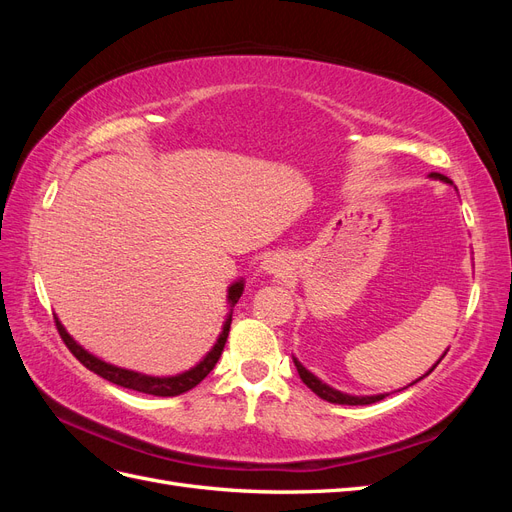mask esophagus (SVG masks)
I'll use <instances>...</instances> for the list:
<instances>
[{
    "label": "esophagus",
    "mask_w": 512,
    "mask_h": 512,
    "mask_svg": "<svg viewBox=\"0 0 512 512\" xmlns=\"http://www.w3.org/2000/svg\"><path fill=\"white\" fill-rule=\"evenodd\" d=\"M262 269H265L271 275H284V273H288V262H286L284 256L273 254L265 262H262Z\"/></svg>",
    "instance_id": "obj_1"
}]
</instances>
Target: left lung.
<instances>
[{
	"label": "left lung",
	"instance_id": "1",
	"mask_svg": "<svg viewBox=\"0 0 512 512\" xmlns=\"http://www.w3.org/2000/svg\"><path fill=\"white\" fill-rule=\"evenodd\" d=\"M431 177H436V179H442V181H446V183H451L448 181V177H444V175H440V173H431ZM446 354V352H444ZM444 359V356H442ZM440 359V361H442ZM438 361V363H440ZM436 363V365H438ZM294 365H297V371H299V376H301V380L309 386V389H312L320 399H324V401H329V404H339V406H369V404H376V401H380V399H384L386 395H371V397H352V395H346V393H339V391H335V389H331V386H327V384H322L314 374H309V371L294 359ZM436 365H433L429 371H433L436 369ZM427 371V374H429ZM425 374V376H427ZM423 376V378H425ZM421 380V378H418ZM416 380V382H418ZM414 384V382H412Z\"/></svg>",
	"mask_w": 512,
	"mask_h": 512
}]
</instances>
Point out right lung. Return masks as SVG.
I'll use <instances>...</instances> for the list:
<instances>
[{
	"mask_svg": "<svg viewBox=\"0 0 512 512\" xmlns=\"http://www.w3.org/2000/svg\"><path fill=\"white\" fill-rule=\"evenodd\" d=\"M243 294V282H237L232 284L228 288V303L230 307H235V303L239 301V297ZM230 322H232V312L228 314L226 318V324H224V331L218 339V344L213 346V350L205 356L203 361H200L196 367H192L190 371H183V374L179 376H170V378H153V376H143V374H136V371H130V369H121V367H115V365H108L104 361H100L98 356L89 354L85 348H81L79 344L74 342V339L66 333V329L61 327V322L55 318V327L61 335V339H64V344L68 346V350L79 359L89 371H94V374H98L100 378L113 382L117 386H123V389H132V391H138V393H147V395H156V397H175V395H181L185 391L194 389V386L198 382H203L209 371L215 367V363L220 361L222 356V350L226 346V339H228V331H230Z\"/></svg>",
	"mask_w": 512,
	"mask_h": 512,
	"instance_id": "right-lung-1",
	"label": "right lung"
}]
</instances>
